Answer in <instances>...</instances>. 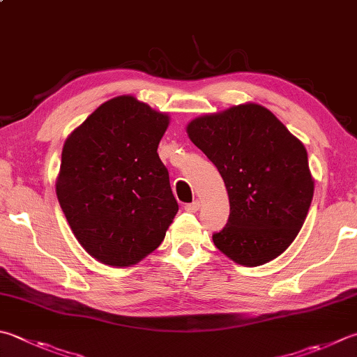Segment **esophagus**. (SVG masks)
Here are the masks:
<instances>
[{"label": "esophagus", "instance_id": "1", "mask_svg": "<svg viewBox=\"0 0 357 357\" xmlns=\"http://www.w3.org/2000/svg\"><path fill=\"white\" fill-rule=\"evenodd\" d=\"M199 208H200V202L199 200H194L192 204H186L185 205V210L190 211V213H197Z\"/></svg>", "mask_w": 357, "mask_h": 357}]
</instances>
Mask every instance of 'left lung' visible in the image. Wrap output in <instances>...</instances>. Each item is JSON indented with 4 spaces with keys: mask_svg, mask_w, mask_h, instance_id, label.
I'll return each mask as SVG.
<instances>
[{
    "mask_svg": "<svg viewBox=\"0 0 357 357\" xmlns=\"http://www.w3.org/2000/svg\"><path fill=\"white\" fill-rule=\"evenodd\" d=\"M186 132L218 167L230 200L214 245L247 267L280 257L297 238L314 196L303 143L252 102L192 119Z\"/></svg>",
    "mask_w": 357,
    "mask_h": 357,
    "instance_id": "obj_1",
    "label": "left lung"
}]
</instances>
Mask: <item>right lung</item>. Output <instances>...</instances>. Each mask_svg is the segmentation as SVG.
I'll return each mask as SVG.
<instances>
[{
	"label": "right lung",
	"instance_id": "right-lung-1",
	"mask_svg": "<svg viewBox=\"0 0 357 357\" xmlns=\"http://www.w3.org/2000/svg\"><path fill=\"white\" fill-rule=\"evenodd\" d=\"M169 116L133 96L107 100L66 138L56 183L74 236L107 266L155 250L178 211L158 144Z\"/></svg>",
	"mask_w": 357,
	"mask_h": 357
}]
</instances>
